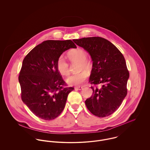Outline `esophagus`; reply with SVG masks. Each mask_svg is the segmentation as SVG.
Masks as SVG:
<instances>
[{"mask_svg":"<svg viewBox=\"0 0 150 150\" xmlns=\"http://www.w3.org/2000/svg\"><path fill=\"white\" fill-rule=\"evenodd\" d=\"M75 89L76 90H81L83 89V87H81V86L76 87H75Z\"/></svg>","mask_w":150,"mask_h":150,"instance_id":"obj_1","label":"esophagus"}]
</instances>
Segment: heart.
<instances>
[{"mask_svg": "<svg viewBox=\"0 0 150 150\" xmlns=\"http://www.w3.org/2000/svg\"><path fill=\"white\" fill-rule=\"evenodd\" d=\"M68 58L72 63H79L78 71L81 72L72 75L66 79V82L69 86H79L83 83L87 77V74L85 70H90L91 68V63L87 60V54L85 51L81 49H76L71 50L68 54ZM57 69L59 72L63 76H68L70 72L68 63L63 56H60L56 63Z\"/></svg>", "mask_w": 150, "mask_h": 150, "instance_id": "heart-1", "label": "heart"}]
</instances>
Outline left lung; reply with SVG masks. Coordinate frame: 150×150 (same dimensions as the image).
Listing matches in <instances>:
<instances>
[{"label":"left lung","mask_w":150,"mask_h":150,"mask_svg":"<svg viewBox=\"0 0 150 150\" xmlns=\"http://www.w3.org/2000/svg\"><path fill=\"white\" fill-rule=\"evenodd\" d=\"M73 41L91 57L89 82L101 86L91 87L93 95L86 100V105L96 116H108L118 109L127 94L129 74L124 57L115 45L102 37H84Z\"/></svg>","instance_id":"1"}]
</instances>
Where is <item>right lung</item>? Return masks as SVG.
Wrapping results in <instances>:
<instances>
[{
    "mask_svg": "<svg viewBox=\"0 0 150 150\" xmlns=\"http://www.w3.org/2000/svg\"><path fill=\"white\" fill-rule=\"evenodd\" d=\"M70 40H47L37 45L24 58L18 80L23 102L35 116L52 120L63 110L74 87L66 85L56 63L62 54L76 48Z\"/></svg>",
    "mask_w": 150,
    "mask_h": 150,
    "instance_id": "obj_1",
    "label": "right lung"
}]
</instances>
